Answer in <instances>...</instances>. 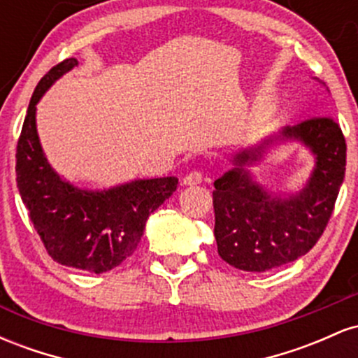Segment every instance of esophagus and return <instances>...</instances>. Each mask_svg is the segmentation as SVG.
<instances>
[{"mask_svg":"<svg viewBox=\"0 0 358 358\" xmlns=\"http://www.w3.org/2000/svg\"><path fill=\"white\" fill-rule=\"evenodd\" d=\"M203 182V173L200 170H193L183 178V183L188 185V187H193V185H200Z\"/></svg>","mask_w":358,"mask_h":358,"instance_id":"1","label":"esophagus"}]
</instances>
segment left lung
<instances>
[{
    "label": "left lung",
    "instance_id": "obj_1",
    "mask_svg": "<svg viewBox=\"0 0 358 358\" xmlns=\"http://www.w3.org/2000/svg\"><path fill=\"white\" fill-rule=\"evenodd\" d=\"M281 134L303 141L316 156L311 178L296 195L271 196L252 182L242 166L256 162L259 148L237 155L239 168L213 182L217 250L241 271L266 273L305 256L327 229L343 182L347 143L334 117L305 119Z\"/></svg>",
    "mask_w": 358,
    "mask_h": 358
}]
</instances>
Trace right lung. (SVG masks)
I'll return each mask as SVG.
<instances>
[{
	"label": "right lung",
	"mask_w": 358,
	"mask_h": 358,
	"mask_svg": "<svg viewBox=\"0 0 358 358\" xmlns=\"http://www.w3.org/2000/svg\"><path fill=\"white\" fill-rule=\"evenodd\" d=\"M65 59L36 85L16 146V183L48 256L69 268L108 273L133 256L148 217L176 190L178 178L134 180L104 192L79 190L64 182L45 158L36 134V102L65 72Z\"/></svg>",
	"instance_id": "obj_1"
}]
</instances>
